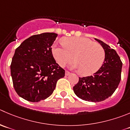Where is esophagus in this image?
<instances>
[{
  "label": "esophagus",
  "mask_w": 130,
  "mask_h": 130,
  "mask_svg": "<svg viewBox=\"0 0 130 130\" xmlns=\"http://www.w3.org/2000/svg\"><path fill=\"white\" fill-rule=\"evenodd\" d=\"M70 73L69 72V71H65V75H70Z\"/></svg>",
  "instance_id": "esophagus-1"
}]
</instances>
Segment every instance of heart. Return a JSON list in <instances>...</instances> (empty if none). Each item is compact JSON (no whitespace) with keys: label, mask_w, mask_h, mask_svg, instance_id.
<instances>
[{"label":"heart","mask_w":130,"mask_h":130,"mask_svg":"<svg viewBox=\"0 0 130 130\" xmlns=\"http://www.w3.org/2000/svg\"><path fill=\"white\" fill-rule=\"evenodd\" d=\"M52 53L56 62L65 67L74 57L72 69L80 70L84 75L96 72L102 66L105 58V50L99 44L84 37H65L63 42L53 45Z\"/></svg>","instance_id":"b5f03b06"}]
</instances>
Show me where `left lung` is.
<instances>
[{
	"label": "left lung",
	"mask_w": 130,
	"mask_h": 130,
	"mask_svg": "<svg viewBox=\"0 0 130 130\" xmlns=\"http://www.w3.org/2000/svg\"><path fill=\"white\" fill-rule=\"evenodd\" d=\"M105 50V58L102 66L93 75L79 77L73 87L79 99L99 102L109 98L115 91L121 80L123 63L116 51L103 41L95 39Z\"/></svg>",
	"instance_id": "obj_1"
}]
</instances>
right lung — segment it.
Returning a JSON list of instances; mask_svg holds the SVG:
<instances>
[{"label": "right lung", "mask_w": 130, "mask_h": 130, "mask_svg": "<svg viewBox=\"0 0 130 130\" xmlns=\"http://www.w3.org/2000/svg\"><path fill=\"white\" fill-rule=\"evenodd\" d=\"M58 34L46 32L26 39L16 49L11 64L14 88L20 97L38 102L53 93L65 70L56 63L52 46Z\"/></svg>", "instance_id": "1"}]
</instances>
